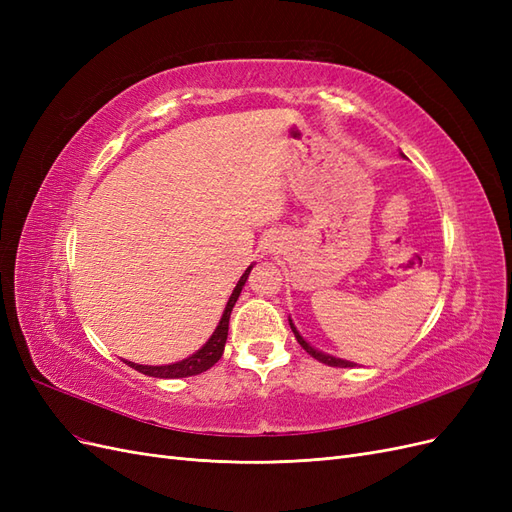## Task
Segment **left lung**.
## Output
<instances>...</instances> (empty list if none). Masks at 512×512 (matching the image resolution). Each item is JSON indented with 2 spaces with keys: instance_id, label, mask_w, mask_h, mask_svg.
<instances>
[{
  "instance_id": "obj_1",
  "label": "left lung",
  "mask_w": 512,
  "mask_h": 512,
  "mask_svg": "<svg viewBox=\"0 0 512 512\" xmlns=\"http://www.w3.org/2000/svg\"><path fill=\"white\" fill-rule=\"evenodd\" d=\"M290 327H292V322H290ZM292 333H294V337H297V342L301 344V348L305 350V352H309L314 356V359H318L320 363H327V365H331V367H352L354 363H350V361H342V359H335V356H329V354H322V352H318V350H314L312 346H309L305 339L297 333V329L292 327Z\"/></svg>"
}]
</instances>
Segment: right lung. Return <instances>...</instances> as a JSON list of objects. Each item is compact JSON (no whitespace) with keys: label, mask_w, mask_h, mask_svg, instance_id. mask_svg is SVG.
<instances>
[{"label":"right lung","mask_w":512,"mask_h":512,"mask_svg":"<svg viewBox=\"0 0 512 512\" xmlns=\"http://www.w3.org/2000/svg\"><path fill=\"white\" fill-rule=\"evenodd\" d=\"M252 267H247V271L241 275L239 284L235 286V290H232L230 299L226 303V309L224 314L220 318V324L215 327L213 335L209 337V342L200 348L196 354L188 356V359H183L179 363H173V365H160V367H151V365H132L134 369L141 371V374L145 376H153V378H188V376H196V374H203V371L211 369L215 363H218L222 359L224 354V344H226V337H228V320H230V312L232 307H235L239 294H241V288L245 286L247 282V275H250Z\"/></svg>","instance_id":"obj_1"}]
</instances>
